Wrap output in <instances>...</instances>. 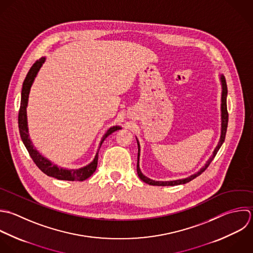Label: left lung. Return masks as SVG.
I'll return each instance as SVG.
<instances>
[{
	"instance_id": "obj_1",
	"label": "left lung",
	"mask_w": 253,
	"mask_h": 253,
	"mask_svg": "<svg viewBox=\"0 0 253 253\" xmlns=\"http://www.w3.org/2000/svg\"><path fill=\"white\" fill-rule=\"evenodd\" d=\"M220 81H221V84H222V98H221V119H222V127H221V137H220V141L217 145V147L215 148L213 155L211 156V158L207 161V163L205 164V166L203 168L200 169V170H198L196 173L186 177V178H182V179H176V180H170V181H156L153 180L147 176H145L141 169H140V166H139V160H140V144L139 141L137 139V143H138V163H137V173L138 176L140 177L141 180H143L144 182L150 184V185H157V186H174V185H179V184H185L189 181H191L192 179H194L195 177H197L198 175H200L203 171H205V169L209 167V165L211 164V162L214 160L215 156L217 155L218 151L220 150L221 146L223 145L225 138H226V133H227V127H228V121H229V113H228V109H227V95H228V87H227V83H226V79L224 75L220 76Z\"/></svg>"
}]
</instances>
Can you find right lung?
Here are the masks:
<instances>
[{"label":"right lung","instance_id":"1","mask_svg":"<svg viewBox=\"0 0 253 253\" xmlns=\"http://www.w3.org/2000/svg\"><path fill=\"white\" fill-rule=\"evenodd\" d=\"M45 57L40 58L37 60L30 70L28 71L24 82L22 84V89H21V99H20V107H19V112H18V129H19V134L22 143L24 144L27 152L29 153V156L33 160L34 164L38 167V169L47 174L48 176L57 178L59 180H69V181H83L88 178L96 169L97 167V160H98V151L93 159V161L88 164L87 166L78 169H67L58 167L57 165L52 164L49 160H47L45 157H43L33 146L30 138H29V133H28V126H27V116H26V107L28 103V96H29V91L31 88V85L37 76V73L39 72L41 66L45 62ZM120 126H113L110 127L107 132L103 135L99 148L101 147V144L103 141L113 132L120 130Z\"/></svg>","mask_w":253,"mask_h":253}]
</instances>
